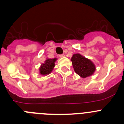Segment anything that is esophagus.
Returning a JSON list of instances; mask_svg holds the SVG:
<instances>
[{
  "label": "esophagus",
  "mask_w": 124,
  "mask_h": 124,
  "mask_svg": "<svg viewBox=\"0 0 124 124\" xmlns=\"http://www.w3.org/2000/svg\"><path fill=\"white\" fill-rule=\"evenodd\" d=\"M59 56H60V58H64V57H65V55H64V54H60V55H59Z\"/></svg>",
  "instance_id": "34e87169"
}]
</instances>
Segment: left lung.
<instances>
[{
	"instance_id": "1",
	"label": "left lung",
	"mask_w": 124,
	"mask_h": 124,
	"mask_svg": "<svg viewBox=\"0 0 124 124\" xmlns=\"http://www.w3.org/2000/svg\"><path fill=\"white\" fill-rule=\"evenodd\" d=\"M71 61L75 73L83 78L89 77L96 71V68L94 63L79 53L73 54Z\"/></svg>"
}]
</instances>
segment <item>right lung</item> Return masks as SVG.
<instances>
[{
	"instance_id": "obj_1",
	"label": "right lung",
	"mask_w": 124,
	"mask_h": 124,
	"mask_svg": "<svg viewBox=\"0 0 124 124\" xmlns=\"http://www.w3.org/2000/svg\"><path fill=\"white\" fill-rule=\"evenodd\" d=\"M58 59L56 58H47L45 62L41 64L39 70V74L41 76H47L50 74L55 66V62Z\"/></svg>"
}]
</instances>
